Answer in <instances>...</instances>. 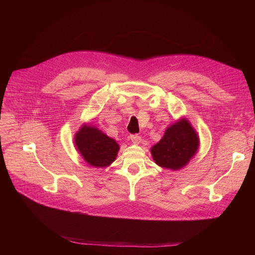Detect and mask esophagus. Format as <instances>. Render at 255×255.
<instances>
[{
    "label": "esophagus",
    "mask_w": 255,
    "mask_h": 255,
    "mask_svg": "<svg viewBox=\"0 0 255 255\" xmlns=\"http://www.w3.org/2000/svg\"><path fill=\"white\" fill-rule=\"evenodd\" d=\"M130 140L134 144H139L141 141V137L138 135H130Z\"/></svg>",
    "instance_id": "1"
}]
</instances>
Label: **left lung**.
I'll return each mask as SVG.
<instances>
[{
	"mask_svg": "<svg viewBox=\"0 0 255 255\" xmlns=\"http://www.w3.org/2000/svg\"><path fill=\"white\" fill-rule=\"evenodd\" d=\"M199 138L189 122L185 119L169 127L164 137L151 149L153 159L163 167L176 170L186 165L195 155Z\"/></svg>",
	"mask_w": 255,
	"mask_h": 255,
	"instance_id": "obj_1",
	"label": "left lung"
}]
</instances>
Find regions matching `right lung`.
Instances as JSON below:
<instances>
[{"mask_svg": "<svg viewBox=\"0 0 255 255\" xmlns=\"http://www.w3.org/2000/svg\"><path fill=\"white\" fill-rule=\"evenodd\" d=\"M75 145L84 159L91 166L106 167L116 159L119 145L102 130L83 126L75 135Z\"/></svg>", "mask_w": 255, "mask_h": 255, "instance_id": "add662e5", "label": "right lung"}]
</instances>
